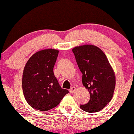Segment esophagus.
<instances>
[{
	"mask_svg": "<svg viewBox=\"0 0 134 134\" xmlns=\"http://www.w3.org/2000/svg\"><path fill=\"white\" fill-rule=\"evenodd\" d=\"M76 90V87H75V86H73V87H72L71 88H70V93H74V91H75Z\"/></svg>",
	"mask_w": 134,
	"mask_h": 134,
	"instance_id": "obj_1",
	"label": "esophagus"
}]
</instances>
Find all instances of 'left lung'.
Wrapping results in <instances>:
<instances>
[{
  "label": "left lung",
  "mask_w": 134,
  "mask_h": 134,
  "mask_svg": "<svg viewBox=\"0 0 134 134\" xmlns=\"http://www.w3.org/2000/svg\"><path fill=\"white\" fill-rule=\"evenodd\" d=\"M82 74L83 86L88 90L90 99L80 108L89 113L98 112L111 100L116 84L114 70L104 52L92 44L72 49Z\"/></svg>",
  "instance_id": "8db88e82"
}]
</instances>
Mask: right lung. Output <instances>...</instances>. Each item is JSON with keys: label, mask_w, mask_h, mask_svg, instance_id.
<instances>
[{"label": "right lung", "mask_w": 134, "mask_h": 134, "mask_svg": "<svg viewBox=\"0 0 134 134\" xmlns=\"http://www.w3.org/2000/svg\"><path fill=\"white\" fill-rule=\"evenodd\" d=\"M58 50L44 49L31 57L24 68L22 86L26 100L33 108L48 111L60 103L69 91L62 89L53 74Z\"/></svg>", "instance_id": "1"}]
</instances>
